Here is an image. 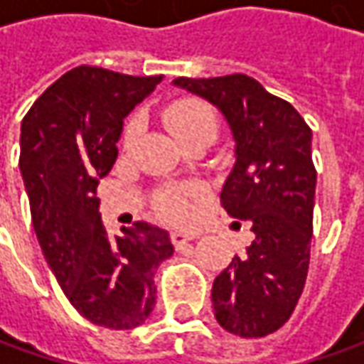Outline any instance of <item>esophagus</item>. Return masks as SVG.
<instances>
[{"label":"esophagus","mask_w":364,"mask_h":364,"mask_svg":"<svg viewBox=\"0 0 364 364\" xmlns=\"http://www.w3.org/2000/svg\"><path fill=\"white\" fill-rule=\"evenodd\" d=\"M192 239H194V235H190V232H182V231L172 232V243H174L176 249H182V247H184V245H188Z\"/></svg>","instance_id":"obj_1"}]
</instances>
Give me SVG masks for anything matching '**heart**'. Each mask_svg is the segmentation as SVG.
<instances>
[{
	"instance_id": "b5f03b06",
	"label": "heart",
	"mask_w": 364,
	"mask_h": 364,
	"mask_svg": "<svg viewBox=\"0 0 364 364\" xmlns=\"http://www.w3.org/2000/svg\"><path fill=\"white\" fill-rule=\"evenodd\" d=\"M164 123L168 129L174 133V137L182 144L192 135L198 133H217L218 119L215 109L198 101V99H180L172 105L166 107L164 111ZM137 135V121L132 119L121 135L123 147H132ZM200 196V188L186 186V188L166 190L160 198V210L164 217L174 223H184L192 215V203Z\"/></svg>"
}]
</instances>
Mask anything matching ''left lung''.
Returning <instances> with one entry per match:
<instances>
[{
  "label": "left lung",
  "instance_id": "obj_1",
  "mask_svg": "<svg viewBox=\"0 0 364 364\" xmlns=\"http://www.w3.org/2000/svg\"><path fill=\"white\" fill-rule=\"evenodd\" d=\"M174 85L220 109L237 161L220 206L245 220L253 241L213 284L217 322L243 338L267 336L289 320L310 267L316 168L312 129L255 78L178 77Z\"/></svg>",
  "mask_w": 364,
  "mask_h": 364
}]
</instances>
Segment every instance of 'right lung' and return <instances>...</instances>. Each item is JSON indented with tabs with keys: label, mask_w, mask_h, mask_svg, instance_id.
Instances as JSON below:
<instances>
[{
	"label": "right lung",
	"mask_w": 364,
	"mask_h": 364,
	"mask_svg": "<svg viewBox=\"0 0 364 364\" xmlns=\"http://www.w3.org/2000/svg\"><path fill=\"white\" fill-rule=\"evenodd\" d=\"M160 80L80 64L21 121L20 170L38 243L78 314L109 330L146 322L158 298L154 273L174 253L170 235L144 220L109 237L97 198L117 160L123 119Z\"/></svg>",
	"instance_id": "right-lung-1"
}]
</instances>
